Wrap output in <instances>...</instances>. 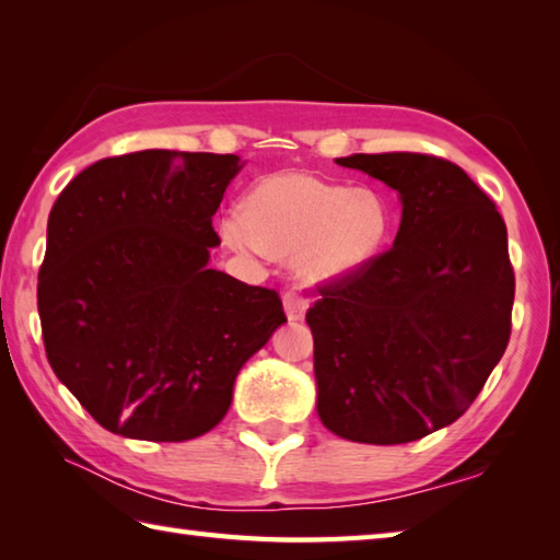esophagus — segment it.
<instances>
[{
	"label": "esophagus",
	"instance_id": "obj_1",
	"mask_svg": "<svg viewBox=\"0 0 560 560\" xmlns=\"http://www.w3.org/2000/svg\"><path fill=\"white\" fill-rule=\"evenodd\" d=\"M283 311H287L289 319H303L307 311V299L301 291H287L283 293Z\"/></svg>",
	"mask_w": 560,
	"mask_h": 560
}]
</instances>
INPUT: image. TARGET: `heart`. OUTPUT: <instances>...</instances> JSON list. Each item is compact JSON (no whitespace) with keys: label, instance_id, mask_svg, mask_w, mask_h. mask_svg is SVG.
Masks as SVG:
<instances>
[{"label":"heart","instance_id":"b5f03b06","mask_svg":"<svg viewBox=\"0 0 560 560\" xmlns=\"http://www.w3.org/2000/svg\"><path fill=\"white\" fill-rule=\"evenodd\" d=\"M389 229L392 209L375 189L331 185L305 171L259 177L243 211L221 221L231 247L293 257L295 269L315 281H337L363 269L383 249Z\"/></svg>","mask_w":560,"mask_h":560}]
</instances>
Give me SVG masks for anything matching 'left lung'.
Masks as SVG:
<instances>
[{
	"instance_id": "8db88e82",
	"label": "left lung",
	"mask_w": 560,
	"mask_h": 560,
	"mask_svg": "<svg viewBox=\"0 0 560 560\" xmlns=\"http://www.w3.org/2000/svg\"><path fill=\"white\" fill-rule=\"evenodd\" d=\"M397 189L395 245L327 283L305 319L317 413L331 433L399 445L471 407L510 339L508 229L459 165L428 153L337 159Z\"/></svg>"
}]
</instances>
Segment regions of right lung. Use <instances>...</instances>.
Wrapping results in <instances>:
<instances>
[{"label": "right lung", "instance_id": "right-lung-1", "mask_svg": "<svg viewBox=\"0 0 560 560\" xmlns=\"http://www.w3.org/2000/svg\"><path fill=\"white\" fill-rule=\"evenodd\" d=\"M233 153L149 149L103 159L47 219L38 313L55 375L110 433L205 435L249 355L287 323L277 291L209 269Z\"/></svg>", "mask_w": 560, "mask_h": 560}]
</instances>
